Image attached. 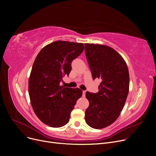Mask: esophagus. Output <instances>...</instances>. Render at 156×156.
Returning a JSON list of instances; mask_svg holds the SVG:
<instances>
[{
  "instance_id": "34e87169",
  "label": "esophagus",
  "mask_w": 156,
  "mask_h": 156,
  "mask_svg": "<svg viewBox=\"0 0 156 156\" xmlns=\"http://www.w3.org/2000/svg\"><path fill=\"white\" fill-rule=\"evenodd\" d=\"M85 92H86L85 90H83V97L85 96Z\"/></svg>"
}]
</instances>
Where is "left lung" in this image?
Wrapping results in <instances>:
<instances>
[{"mask_svg": "<svg viewBox=\"0 0 156 156\" xmlns=\"http://www.w3.org/2000/svg\"><path fill=\"white\" fill-rule=\"evenodd\" d=\"M85 52L93 80H102L99 92H86L89 106L85 119L88 126L101 129L112 124L124 107L129 91L128 69L123 58L111 47L85 44Z\"/></svg>", "mask_w": 156, "mask_h": 156, "instance_id": "obj_1", "label": "left lung"}]
</instances>
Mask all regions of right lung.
Instances as JSON below:
<instances>
[{"label": "right lung", "mask_w": 156, "mask_h": 156, "mask_svg": "<svg viewBox=\"0 0 156 156\" xmlns=\"http://www.w3.org/2000/svg\"><path fill=\"white\" fill-rule=\"evenodd\" d=\"M84 50L81 43L56 41L40 51L33 64L28 82L30 101L37 116L44 124L59 128L69 121L70 114L82 95L78 88L61 86L71 62Z\"/></svg>", "instance_id": "1"}]
</instances>
